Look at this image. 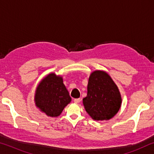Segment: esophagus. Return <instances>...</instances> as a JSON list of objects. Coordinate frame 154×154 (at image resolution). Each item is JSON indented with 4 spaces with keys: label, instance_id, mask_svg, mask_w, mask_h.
<instances>
[{
    "label": "esophagus",
    "instance_id": "34e87169",
    "mask_svg": "<svg viewBox=\"0 0 154 154\" xmlns=\"http://www.w3.org/2000/svg\"><path fill=\"white\" fill-rule=\"evenodd\" d=\"M73 101H74V103H76V104L79 103V101H80V98H75L74 100H73Z\"/></svg>",
    "mask_w": 154,
    "mask_h": 154
}]
</instances>
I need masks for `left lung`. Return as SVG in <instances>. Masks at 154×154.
<instances>
[{"label":"left lung","mask_w":154,"mask_h":154,"mask_svg":"<svg viewBox=\"0 0 154 154\" xmlns=\"http://www.w3.org/2000/svg\"><path fill=\"white\" fill-rule=\"evenodd\" d=\"M83 103L93 119L106 120L118 113L122 98L110 76L104 71H96L90 75L87 96L83 99Z\"/></svg>","instance_id":"left-lung-1"}]
</instances>
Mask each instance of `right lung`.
Segmentation results:
<instances>
[{
  "instance_id": "add662e5",
  "label": "right lung",
  "mask_w": 154,
  "mask_h": 154,
  "mask_svg": "<svg viewBox=\"0 0 154 154\" xmlns=\"http://www.w3.org/2000/svg\"><path fill=\"white\" fill-rule=\"evenodd\" d=\"M35 104L41 111L50 117H58L71 101L62 78L49 74L38 84L35 94Z\"/></svg>"
}]
</instances>
